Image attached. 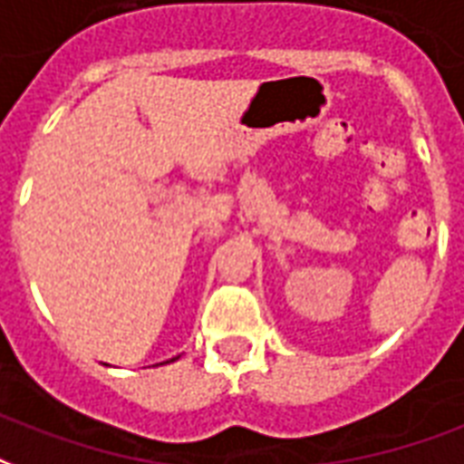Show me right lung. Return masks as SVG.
I'll return each instance as SVG.
<instances>
[{"label": "right lung", "instance_id": "add662e5", "mask_svg": "<svg viewBox=\"0 0 464 464\" xmlns=\"http://www.w3.org/2000/svg\"><path fill=\"white\" fill-rule=\"evenodd\" d=\"M171 362H174V359H171ZM164 363H169V362H164Z\"/></svg>", "mask_w": 464, "mask_h": 464}]
</instances>
